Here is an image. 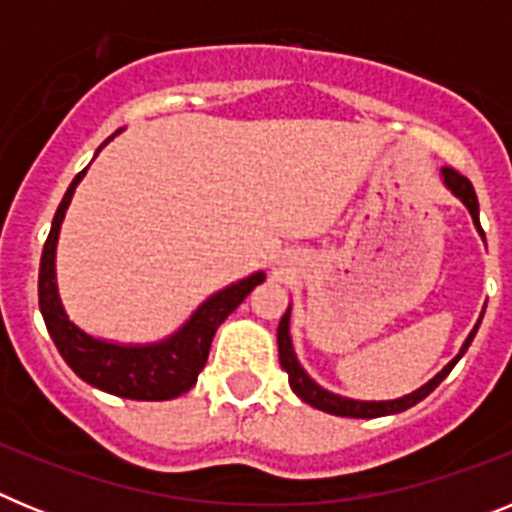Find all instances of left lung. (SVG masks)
Returning a JSON list of instances; mask_svg holds the SVG:
<instances>
[{
  "label": "left lung",
  "instance_id": "obj_1",
  "mask_svg": "<svg viewBox=\"0 0 512 512\" xmlns=\"http://www.w3.org/2000/svg\"><path fill=\"white\" fill-rule=\"evenodd\" d=\"M441 176H443V184L451 189V194H456V197H459V200L467 205V210H469V215H472L477 230H482V225H479V202H477V194H474L472 182H469L467 176H461L456 169H449V166H446V169H441ZM482 315H485V312H482ZM479 323H482V320H477V325H474V330L467 336V341H464L461 351L456 354V359H451L449 364L443 366L441 372H438L431 382L423 384L420 390L410 392V395H405V397H397V400H382V402L351 400V397L333 395V392L323 390L318 382H312L310 374H307L305 369L300 366V361H297L295 348H292V338H289V307H287V312L282 315V320H279V328H277L279 364H282L284 372L289 374V387H292V392H295L302 402L312 405V408H318V410H323V413H330V415H341V418H382V415H395V413H402V410L413 408V405H418L423 397L431 395L438 384L446 379V374L454 369L456 361L464 356V351H467L469 343H472L474 333H477Z\"/></svg>",
  "mask_w": 512,
  "mask_h": 512
}]
</instances>
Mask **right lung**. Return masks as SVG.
I'll return each mask as SVG.
<instances>
[{"instance_id":"1","label":"right lung","mask_w":512,"mask_h":512,"mask_svg":"<svg viewBox=\"0 0 512 512\" xmlns=\"http://www.w3.org/2000/svg\"><path fill=\"white\" fill-rule=\"evenodd\" d=\"M112 138L104 140L102 146H107ZM102 146L97 151H102ZM84 174H87V169L74 176L71 187L63 194L56 217H53L48 241L43 246V256H40L38 297L45 328L51 333L63 361L97 390L110 392V395L117 397H128V400H174V397L192 390L207 364L215 330L220 328V323L228 318L235 307L251 295V289L256 284L264 282L266 274L256 271L251 277L207 297L194 310L192 318L176 330L174 336L164 338V341L146 343V346H140V343L138 346H122V343L99 341V338L89 336L69 320L61 305V297H58L56 284L58 233H61L63 215H66L71 197H74L76 184L84 179Z\"/></svg>"}]
</instances>
